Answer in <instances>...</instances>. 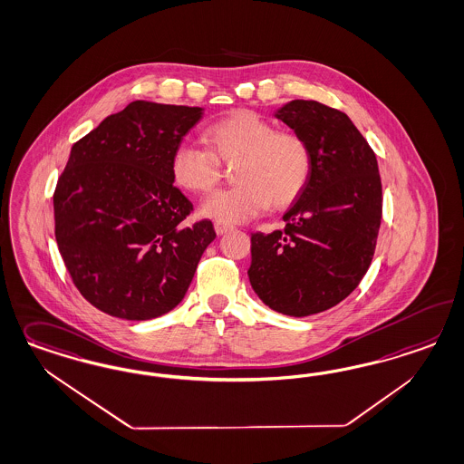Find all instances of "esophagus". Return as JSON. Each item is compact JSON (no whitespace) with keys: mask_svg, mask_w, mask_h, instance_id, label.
Masks as SVG:
<instances>
[{"mask_svg":"<svg viewBox=\"0 0 464 464\" xmlns=\"http://www.w3.org/2000/svg\"><path fill=\"white\" fill-rule=\"evenodd\" d=\"M213 227H215V232L218 234V236H224V234H227V232H230L234 227L232 225L224 224V222H215L213 224Z\"/></svg>","mask_w":464,"mask_h":464,"instance_id":"esophagus-1","label":"esophagus"}]
</instances>
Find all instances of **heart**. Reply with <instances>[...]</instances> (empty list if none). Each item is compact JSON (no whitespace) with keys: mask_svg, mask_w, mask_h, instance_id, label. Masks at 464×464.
<instances>
[{"mask_svg":"<svg viewBox=\"0 0 464 464\" xmlns=\"http://www.w3.org/2000/svg\"><path fill=\"white\" fill-rule=\"evenodd\" d=\"M209 150L180 141L170 155V176L180 189L203 195L220 180V162H237V186L208 196L201 215L239 224L268 208H284L307 186L313 155L302 136L276 131L273 122L253 111H236L215 121L205 131Z\"/></svg>","mask_w":464,"mask_h":464,"instance_id":"obj_1","label":"heart"}]
</instances>
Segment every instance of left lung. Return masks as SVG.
I'll return each instance as SVG.
<instances>
[{"mask_svg":"<svg viewBox=\"0 0 464 464\" xmlns=\"http://www.w3.org/2000/svg\"><path fill=\"white\" fill-rule=\"evenodd\" d=\"M313 155L307 186L284 215L285 230L251 236L249 282L276 313L328 311L346 299L371 266L382 217L377 159L352 120L315 101L275 112Z\"/></svg>","mask_w":464,"mask_h":464,"instance_id":"left-lung-1","label":"left lung"}]
</instances>
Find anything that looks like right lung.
<instances>
[{
  "mask_svg": "<svg viewBox=\"0 0 464 464\" xmlns=\"http://www.w3.org/2000/svg\"><path fill=\"white\" fill-rule=\"evenodd\" d=\"M201 118V107L135 101L72 147L54 234L76 288L105 314L172 311L217 237L209 220L184 225L193 203L170 176L172 150Z\"/></svg>",
  "mask_w": 464,
  "mask_h": 464,
  "instance_id": "right-lung-1",
  "label": "right lung"
}]
</instances>
